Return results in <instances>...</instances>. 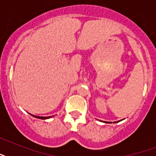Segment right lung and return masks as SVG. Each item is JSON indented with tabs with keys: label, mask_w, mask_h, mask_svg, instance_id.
I'll return each mask as SVG.
<instances>
[{
	"label": "right lung",
	"mask_w": 156,
	"mask_h": 156,
	"mask_svg": "<svg viewBox=\"0 0 156 156\" xmlns=\"http://www.w3.org/2000/svg\"><path fill=\"white\" fill-rule=\"evenodd\" d=\"M33 116H35V117H36V118H40V119H43V120H44V119H48L50 118L51 116H34V115H32Z\"/></svg>",
	"instance_id": "right-lung-1"
}]
</instances>
